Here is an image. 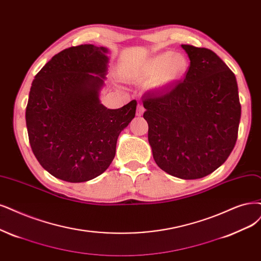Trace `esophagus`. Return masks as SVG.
Here are the masks:
<instances>
[{"instance_id":"34e87169","label":"esophagus","mask_w":261,"mask_h":261,"mask_svg":"<svg viewBox=\"0 0 261 261\" xmlns=\"http://www.w3.org/2000/svg\"><path fill=\"white\" fill-rule=\"evenodd\" d=\"M144 112H145V109H144V106L142 104H139L138 105V109H137V115L138 116H142Z\"/></svg>"}]
</instances>
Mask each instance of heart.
<instances>
[{
	"instance_id": "b5f03b06",
	"label": "heart",
	"mask_w": 261,
	"mask_h": 261,
	"mask_svg": "<svg viewBox=\"0 0 261 261\" xmlns=\"http://www.w3.org/2000/svg\"><path fill=\"white\" fill-rule=\"evenodd\" d=\"M187 69V61L181 55L162 53L150 58L143 65L128 73L137 80H151L153 88H162L176 81Z\"/></svg>"
}]
</instances>
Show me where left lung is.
<instances>
[{"label":"left lung","instance_id":"left-lung-1","mask_svg":"<svg viewBox=\"0 0 261 261\" xmlns=\"http://www.w3.org/2000/svg\"><path fill=\"white\" fill-rule=\"evenodd\" d=\"M190 65L184 81L143 94L148 142L158 167L197 179L227 160L238 139L241 104L233 72L207 48L181 45Z\"/></svg>","mask_w":261,"mask_h":261}]
</instances>
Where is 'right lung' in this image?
I'll use <instances>...</instances> for the list:
<instances>
[{"label": "right lung", "mask_w": 261, "mask_h": 261, "mask_svg": "<svg viewBox=\"0 0 261 261\" xmlns=\"http://www.w3.org/2000/svg\"><path fill=\"white\" fill-rule=\"evenodd\" d=\"M106 53L90 44L66 48L32 83L25 110L29 142L40 165L59 179L82 182L102 174L115 157L119 133L136 116V100L118 110L100 103Z\"/></svg>", "instance_id": "1"}]
</instances>
